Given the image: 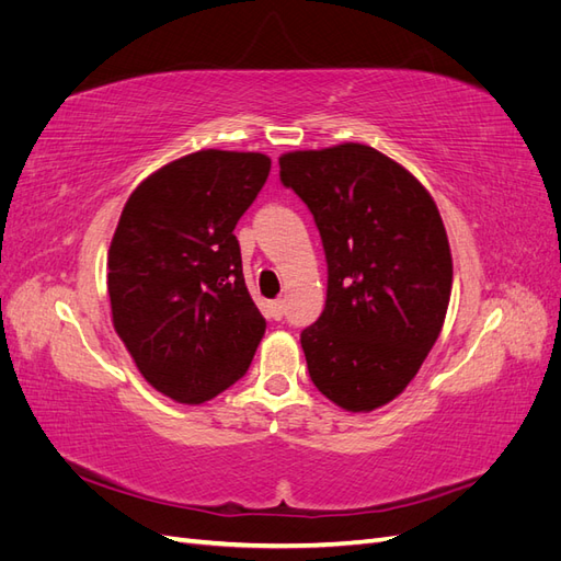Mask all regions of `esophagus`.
<instances>
[{
	"label": "esophagus",
	"mask_w": 561,
	"mask_h": 561,
	"mask_svg": "<svg viewBox=\"0 0 561 561\" xmlns=\"http://www.w3.org/2000/svg\"><path fill=\"white\" fill-rule=\"evenodd\" d=\"M268 311H271V316H274L276 320H280V318L285 316V301H283V299L271 301V304H268Z\"/></svg>",
	"instance_id": "1"
}]
</instances>
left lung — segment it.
I'll list each match as a JSON object with an SVG mask.
<instances>
[{
    "instance_id": "8db88e82",
    "label": "left lung",
    "mask_w": 561,
    "mask_h": 561,
    "mask_svg": "<svg viewBox=\"0 0 561 561\" xmlns=\"http://www.w3.org/2000/svg\"><path fill=\"white\" fill-rule=\"evenodd\" d=\"M328 260L325 309L301 332L316 388L346 412H375L416 377L445 325L451 250L431 192L360 142L280 154Z\"/></svg>"
}]
</instances>
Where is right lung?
I'll list each match as a JSON object with an SVG mask.
<instances>
[{"label": "right lung", "mask_w": 561, "mask_h": 561, "mask_svg": "<svg viewBox=\"0 0 561 561\" xmlns=\"http://www.w3.org/2000/svg\"><path fill=\"white\" fill-rule=\"evenodd\" d=\"M271 171L260 151L201 149L147 175L107 252L114 330L140 375L182 404L239 381L266 320L245 287L233 229Z\"/></svg>", "instance_id": "obj_1"}]
</instances>
